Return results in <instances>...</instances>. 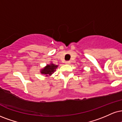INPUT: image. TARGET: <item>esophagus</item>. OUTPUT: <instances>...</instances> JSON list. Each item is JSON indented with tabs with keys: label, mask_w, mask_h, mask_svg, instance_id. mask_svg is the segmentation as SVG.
Returning a JSON list of instances; mask_svg holds the SVG:
<instances>
[{
	"label": "esophagus",
	"mask_w": 122,
	"mask_h": 122,
	"mask_svg": "<svg viewBox=\"0 0 122 122\" xmlns=\"http://www.w3.org/2000/svg\"><path fill=\"white\" fill-rule=\"evenodd\" d=\"M66 64H71V61H66Z\"/></svg>",
	"instance_id": "1"
}]
</instances>
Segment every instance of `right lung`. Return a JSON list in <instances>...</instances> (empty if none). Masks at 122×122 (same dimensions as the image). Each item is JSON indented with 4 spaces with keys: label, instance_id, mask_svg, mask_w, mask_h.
<instances>
[{
    "label": "right lung",
    "instance_id": "1",
    "mask_svg": "<svg viewBox=\"0 0 122 122\" xmlns=\"http://www.w3.org/2000/svg\"><path fill=\"white\" fill-rule=\"evenodd\" d=\"M58 65H56V64L51 62L50 64H47L43 68L41 69L40 72L42 74L46 75V76H51L56 71V69L58 68Z\"/></svg>",
    "mask_w": 122,
    "mask_h": 122
}]
</instances>
